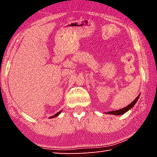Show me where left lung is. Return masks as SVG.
I'll use <instances>...</instances> for the list:
<instances>
[{
  "label": "left lung",
  "instance_id": "8db88e82",
  "mask_svg": "<svg viewBox=\"0 0 157 157\" xmlns=\"http://www.w3.org/2000/svg\"><path fill=\"white\" fill-rule=\"evenodd\" d=\"M139 96H140V94L138 95V97L135 99L134 101L132 103H130V104L127 106V107H124L123 109H119V110H116V111H109V112L106 113L107 114H112V115H116V116H120V115H122V114H124V113H126L127 111H128L129 110L131 109L134 107V106L135 105V104H136V102L138 101V100H139Z\"/></svg>",
  "mask_w": 157,
  "mask_h": 157
}]
</instances>
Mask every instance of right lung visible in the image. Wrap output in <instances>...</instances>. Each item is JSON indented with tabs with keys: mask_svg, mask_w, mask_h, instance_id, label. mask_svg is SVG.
Here are the masks:
<instances>
[{
	"mask_svg": "<svg viewBox=\"0 0 157 157\" xmlns=\"http://www.w3.org/2000/svg\"><path fill=\"white\" fill-rule=\"evenodd\" d=\"M62 111H59V112H58V113H57L56 114H55V115L54 116H50V118H55V117H57V116H59V114L61 113H62Z\"/></svg>",
	"mask_w": 157,
	"mask_h": 157,
	"instance_id": "1",
	"label": "right lung"
}]
</instances>
